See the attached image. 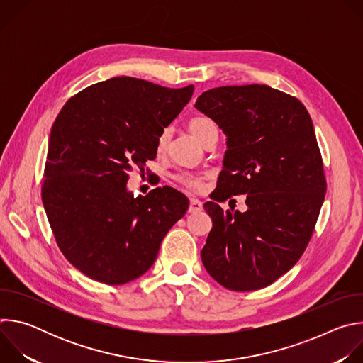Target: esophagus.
Wrapping results in <instances>:
<instances>
[{"instance_id":"34e87169","label":"esophagus","mask_w":363,"mask_h":363,"mask_svg":"<svg viewBox=\"0 0 363 363\" xmlns=\"http://www.w3.org/2000/svg\"><path fill=\"white\" fill-rule=\"evenodd\" d=\"M201 210H202V202H201L199 199H196V198H191L188 211H189L191 214H195V213H199Z\"/></svg>"}]
</instances>
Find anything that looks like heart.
Listing matches in <instances>:
<instances>
[{
  "label": "heart",
  "instance_id": "1",
  "mask_svg": "<svg viewBox=\"0 0 363 363\" xmlns=\"http://www.w3.org/2000/svg\"><path fill=\"white\" fill-rule=\"evenodd\" d=\"M188 129L191 130V133L201 142L203 143L206 139H208L211 135H216L218 133V128L216 125L214 121H211L210 118H205V116H198V118H192L189 122H188ZM169 138H171V130L169 129H165L162 130V133L160 135L158 138V150L162 152L168 142H169ZM178 179L189 189H194V191H199L202 188V179L203 177L202 175H195V174H182L178 177Z\"/></svg>",
  "mask_w": 363,
  "mask_h": 363
}]
</instances>
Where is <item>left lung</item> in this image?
<instances>
[{
  "mask_svg": "<svg viewBox=\"0 0 363 363\" xmlns=\"http://www.w3.org/2000/svg\"><path fill=\"white\" fill-rule=\"evenodd\" d=\"M195 108L227 136L214 201L203 203L213 228L202 264L228 290L263 289L298 262L325 199L313 122L300 100L266 84L206 90ZM240 193L247 212L218 205Z\"/></svg>",
  "mask_w": 363,
  "mask_h": 363,
  "instance_id": "8db88e82",
  "label": "left lung"
}]
</instances>
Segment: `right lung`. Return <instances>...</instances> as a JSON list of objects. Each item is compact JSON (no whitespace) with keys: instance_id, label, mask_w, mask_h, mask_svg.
Segmentation results:
<instances>
[{"instance_id":"right-lung-1","label":"right lung","mask_w":363,"mask_h":363,"mask_svg":"<svg viewBox=\"0 0 363 363\" xmlns=\"http://www.w3.org/2000/svg\"><path fill=\"white\" fill-rule=\"evenodd\" d=\"M192 93L113 77L73 96L55 121L43 203L59 248L87 277L111 286L140 277L185 216L189 201L171 186L133 196L128 171L157 158L160 135Z\"/></svg>"}]
</instances>
